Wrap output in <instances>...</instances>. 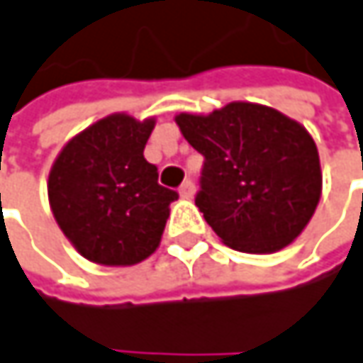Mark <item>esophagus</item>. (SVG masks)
Here are the masks:
<instances>
[{
  "label": "esophagus",
  "mask_w": 363,
  "mask_h": 363,
  "mask_svg": "<svg viewBox=\"0 0 363 363\" xmlns=\"http://www.w3.org/2000/svg\"><path fill=\"white\" fill-rule=\"evenodd\" d=\"M179 193H181V197H184V199H191L195 195V182L184 181L181 184V189H179Z\"/></svg>",
  "instance_id": "obj_1"
}]
</instances>
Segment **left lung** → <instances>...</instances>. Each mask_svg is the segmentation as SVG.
<instances>
[{
  "instance_id": "8db88e82",
  "label": "left lung",
  "mask_w": 363,
  "mask_h": 363,
  "mask_svg": "<svg viewBox=\"0 0 363 363\" xmlns=\"http://www.w3.org/2000/svg\"><path fill=\"white\" fill-rule=\"evenodd\" d=\"M174 120L206 157L195 206L224 245L274 253L301 235L322 195L320 155L306 126L249 101Z\"/></svg>"
}]
</instances>
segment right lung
Wrapping results in <instances>:
<instances>
[{"label": "right lung", "mask_w": 363, "mask_h": 363, "mask_svg": "<svg viewBox=\"0 0 363 363\" xmlns=\"http://www.w3.org/2000/svg\"><path fill=\"white\" fill-rule=\"evenodd\" d=\"M155 118L110 114L72 137L50 170L48 195L66 239L89 262L135 266L157 249L170 203L143 155Z\"/></svg>", "instance_id": "1"}]
</instances>
